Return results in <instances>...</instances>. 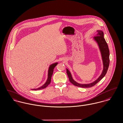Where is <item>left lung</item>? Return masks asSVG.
I'll use <instances>...</instances> for the list:
<instances>
[{"label":"left lung","instance_id":"obj_1","mask_svg":"<svg viewBox=\"0 0 123 123\" xmlns=\"http://www.w3.org/2000/svg\"><path fill=\"white\" fill-rule=\"evenodd\" d=\"M97 32H98L97 36H95L94 37V39L98 43V45L99 46L101 53V56H102L103 62V66H104L102 73H101V75L99 77V78L93 82L89 84H81L76 82L75 81L73 80V79L72 78L70 71L67 69H66L67 74L69 77L70 81L72 84H73L74 85L76 86L85 88H90V87H93L94 85H95L98 82L105 76L107 72V71L109 67V50L108 49V45L104 37L103 32L100 30L97 31Z\"/></svg>","mask_w":123,"mask_h":123}]
</instances>
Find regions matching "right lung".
<instances>
[{"label": "right lung", "instance_id": "right-lung-1", "mask_svg": "<svg viewBox=\"0 0 123 123\" xmlns=\"http://www.w3.org/2000/svg\"><path fill=\"white\" fill-rule=\"evenodd\" d=\"M58 63H53V64L51 65L49 67V70H48V79L47 80L46 82V83L43 85L42 87H40V88H34V89H32V90H40V89H42L43 88H46V87L48 86V85H49L50 84V82L51 81V78H52V76L53 75V70L54 68L55 67V66L57 65Z\"/></svg>", "mask_w": 123, "mask_h": 123}]
</instances>
